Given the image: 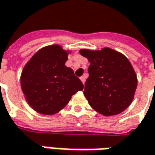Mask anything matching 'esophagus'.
I'll list each match as a JSON object with an SVG mask.
<instances>
[{
    "instance_id": "obj_1",
    "label": "esophagus",
    "mask_w": 155,
    "mask_h": 155,
    "mask_svg": "<svg viewBox=\"0 0 155 155\" xmlns=\"http://www.w3.org/2000/svg\"><path fill=\"white\" fill-rule=\"evenodd\" d=\"M80 79H81V81L83 84H84V83H85V81H86V77H85V76H81V77L80 78Z\"/></svg>"
}]
</instances>
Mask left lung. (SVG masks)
Listing matches in <instances>:
<instances>
[{
  "label": "left lung",
  "mask_w": 155,
  "mask_h": 155,
  "mask_svg": "<svg viewBox=\"0 0 155 155\" xmlns=\"http://www.w3.org/2000/svg\"><path fill=\"white\" fill-rule=\"evenodd\" d=\"M80 53L90 61L84 95L91 107L104 116L124 111L132 102L137 87L136 73L129 60L109 48L81 50Z\"/></svg>",
  "instance_id": "1"
}]
</instances>
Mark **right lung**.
I'll return each mask as SVG.
<instances>
[{"mask_svg": "<svg viewBox=\"0 0 155 155\" xmlns=\"http://www.w3.org/2000/svg\"><path fill=\"white\" fill-rule=\"evenodd\" d=\"M67 60L61 46L51 45L38 51L25 66L22 91L31 108L41 114L57 113L84 88L72 68L65 66Z\"/></svg>", "mask_w": 155, "mask_h": 155, "instance_id": "1", "label": "right lung"}]
</instances>
